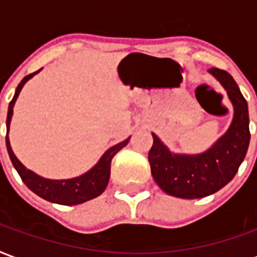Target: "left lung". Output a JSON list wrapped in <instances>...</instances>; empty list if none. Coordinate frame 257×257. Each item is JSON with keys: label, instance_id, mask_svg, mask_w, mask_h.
Returning <instances> with one entry per match:
<instances>
[{"label": "left lung", "instance_id": "left-lung-1", "mask_svg": "<svg viewBox=\"0 0 257 257\" xmlns=\"http://www.w3.org/2000/svg\"><path fill=\"white\" fill-rule=\"evenodd\" d=\"M208 72L225 88L234 110L233 119L229 129L208 150L192 155L173 153L153 134L154 143L148 153L151 174L159 188L170 196L200 199L215 193L233 180L248 151V103L226 70L211 68Z\"/></svg>", "mask_w": 257, "mask_h": 257}]
</instances>
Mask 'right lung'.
I'll return each mask as SVG.
<instances>
[{"label":"right lung","instance_id":"1","mask_svg":"<svg viewBox=\"0 0 257 257\" xmlns=\"http://www.w3.org/2000/svg\"><path fill=\"white\" fill-rule=\"evenodd\" d=\"M42 69L34 72L31 75L26 76L20 84L17 85L16 92L13 99L9 103L8 107V117H7V148L9 158L12 161L13 166L19 173V176L22 177L23 182L31 189L34 193H37L38 196L45 199L51 203H57V204H62V206H76V204H81L84 201H88L91 199H95L99 195L103 193V191L107 187L110 178V166H111V159L115 154L118 153L121 148H123L129 143V139L123 140L121 143L115 144L109 150H106V153L100 157V159L96 162V165L91 167L88 172H85L81 176L73 177V178H66V180H50V178H45V177L39 176L37 173L27 169L24 166L16 155L13 154L12 147H11V142H9V126H11V121H12L13 115V106L16 103V99L20 91L24 87L30 79L39 73Z\"/></svg>","mask_w":257,"mask_h":257}]
</instances>
